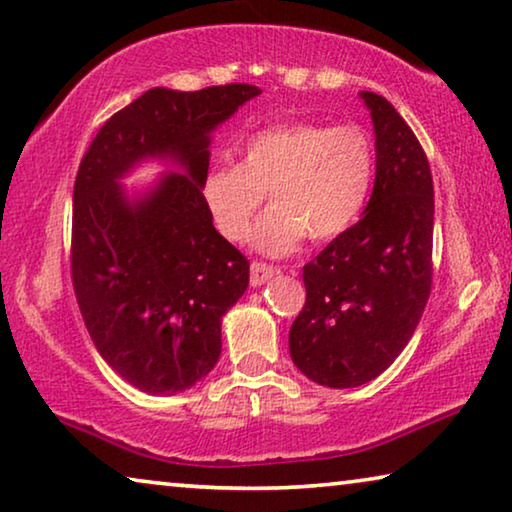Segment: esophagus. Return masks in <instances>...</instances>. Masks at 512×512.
I'll use <instances>...</instances> for the list:
<instances>
[{
    "mask_svg": "<svg viewBox=\"0 0 512 512\" xmlns=\"http://www.w3.org/2000/svg\"><path fill=\"white\" fill-rule=\"evenodd\" d=\"M274 274V265H267L263 261H254L251 263V286H261V283H265L267 279H270Z\"/></svg>",
    "mask_w": 512,
    "mask_h": 512,
    "instance_id": "esophagus-1",
    "label": "esophagus"
}]
</instances>
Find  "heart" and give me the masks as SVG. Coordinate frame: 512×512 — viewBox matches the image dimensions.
<instances>
[{
  "mask_svg": "<svg viewBox=\"0 0 512 512\" xmlns=\"http://www.w3.org/2000/svg\"><path fill=\"white\" fill-rule=\"evenodd\" d=\"M375 178V139L355 123H274L251 135L238 162H219L201 196L226 240H245L270 192L272 208L256 226V247L290 254L304 235L332 240L357 222Z\"/></svg>",
  "mask_w": 512,
  "mask_h": 512,
  "instance_id": "obj_1",
  "label": "heart"
}]
</instances>
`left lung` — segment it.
<instances>
[{
  "instance_id": "8db88e82",
  "label": "left lung",
  "mask_w": 512,
  "mask_h": 512,
  "mask_svg": "<svg viewBox=\"0 0 512 512\" xmlns=\"http://www.w3.org/2000/svg\"><path fill=\"white\" fill-rule=\"evenodd\" d=\"M375 125V187L364 217L304 265L306 302L290 357L313 382L350 389L393 364L432 290L435 194L426 151L387 98L364 91Z\"/></svg>"
}]
</instances>
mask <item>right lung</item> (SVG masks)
Returning <instances> with one entry per match:
<instances>
[{
  "instance_id": "right-lung-1",
  "label": "right lung",
  "mask_w": 512,
  "mask_h": 512,
  "mask_svg": "<svg viewBox=\"0 0 512 512\" xmlns=\"http://www.w3.org/2000/svg\"><path fill=\"white\" fill-rule=\"evenodd\" d=\"M261 93L251 84L151 89L109 116L75 176L70 277L102 359L146 393L194 387L222 352V316L249 286V261L222 238L201 196L210 130ZM148 154L176 156L139 204L115 178Z\"/></svg>"
}]
</instances>
